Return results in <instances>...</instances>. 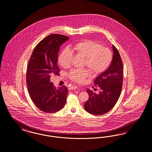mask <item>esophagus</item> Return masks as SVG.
I'll use <instances>...</instances> for the list:
<instances>
[{
	"label": "esophagus",
	"mask_w": 152,
	"mask_h": 152,
	"mask_svg": "<svg viewBox=\"0 0 152 152\" xmlns=\"http://www.w3.org/2000/svg\"><path fill=\"white\" fill-rule=\"evenodd\" d=\"M78 87L77 86H72L71 87L69 88V90H74V89H77Z\"/></svg>",
	"instance_id": "esophagus-1"
}]
</instances>
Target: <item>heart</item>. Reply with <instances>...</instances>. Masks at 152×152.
<instances>
[{
    "label": "heart",
    "mask_w": 152,
    "mask_h": 152,
    "mask_svg": "<svg viewBox=\"0 0 152 152\" xmlns=\"http://www.w3.org/2000/svg\"><path fill=\"white\" fill-rule=\"evenodd\" d=\"M73 51L85 58L84 66H88L94 75L105 71L113 60L112 51L91 40H84L75 44ZM72 58V51L65 48L58 56V63L62 67L68 68L71 64ZM90 75L88 69H73L68 74L72 81L79 83H83Z\"/></svg>",
    "instance_id": "1"
}]
</instances>
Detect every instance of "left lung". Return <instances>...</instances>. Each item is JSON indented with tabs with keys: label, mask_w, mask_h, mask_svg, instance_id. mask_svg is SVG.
<instances>
[{
	"label": "left lung",
	"mask_w": 152,
	"mask_h": 152,
	"mask_svg": "<svg viewBox=\"0 0 152 152\" xmlns=\"http://www.w3.org/2000/svg\"><path fill=\"white\" fill-rule=\"evenodd\" d=\"M113 60L108 68L94 80L95 86L100 88L99 94L87 89L88 100L84 108L94 115H102L110 110L115 105L121 94L123 81V64L120 55L113 45ZM96 89H94V91Z\"/></svg>",
	"instance_id": "obj_1"
}]
</instances>
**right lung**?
<instances>
[{"label":"right lung","instance_id":"add662e5","mask_svg":"<svg viewBox=\"0 0 152 152\" xmlns=\"http://www.w3.org/2000/svg\"><path fill=\"white\" fill-rule=\"evenodd\" d=\"M68 39L60 34L46 37L37 44L28 63L26 83L29 96L36 107L45 113H55L65 105L67 88H55L50 77L53 74L58 75V53Z\"/></svg>","mask_w":152,"mask_h":152}]
</instances>
